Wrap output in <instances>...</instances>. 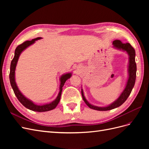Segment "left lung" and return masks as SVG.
Wrapping results in <instances>:
<instances>
[{
	"mask_svg": "<svg viewBox=\"0 0 149 149\" xmlns=\"http://www.w3.org/2000/svg\"><path fill=\"white\" fill-rule=\"evenodd\" d=\"M113 47L117 49H122L123 51H125L128 53L129 56V78L127 80V84H126L125 88H124V91L121 93L119 98L111 104L109 105L106 107H97L91 104L86 100L84 96L83 91L81 89V94L82 97L84 102L86 104V105L91 108V109L97 110V111H109L112 109H114L118 107H119L123 104L127 100V97L130 95L131 93L132 88L136 82V71H137V66L135 61V56H136V52H135L134 48L130 45V44L129 43H122L120 40H114L112 43Z\"/></svg>",
	"mask_w": 149,
	"mask_h": 149,
	"instance_id": "left-lung-1",
	"label": "left lung"
}]
</instances>
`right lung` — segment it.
Listing matches in <instances>:
<instances>
[{
    "instance_id": "add662e5",
    "label": "right lung",
    "mask_w": 149,
    "mask_h": 149,
    "mask_svg": "<svg viewBox=\"0 0 149 149\" xmlns=\"http://www.w3.org/2000/svg\"><path fill=\"white\" fill-rule=\"evenodd\" d=\"M41 38H42L37 37L36 38L32 39L31 41H26L23 43L19 45L16 48L15 50L14 57H13V60L11 61L10 71V74H9V78H10L11 86L18 100H19V101L21 102V104H22V105L24 106L25 107L27 108V109L33 111H37V112H45V111H51L53 109H55V108L56 107V106L58 105V102H60L63 86L66 81L68 79H69L71 76V73H66L61 76L60 92L58 94L57 97L56 98L55 100H54L53 102L47 104H44V105L35 104H34L32 101H31L30 100H28L27 98L25 97L23 94L21 93V92L19 91V88L17 87L15 81V68L17 66L18 60H19V58L20 56L21 53L23 52L25 49H26L28 47L34 43L35 41H37V40Z\"/></svg>"
}]
</instances>
